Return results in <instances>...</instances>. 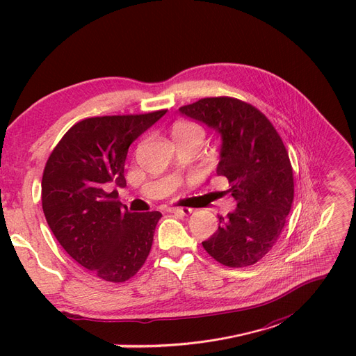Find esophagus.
Masks as SVG:
<instances>
[{
    "label": "esophagus",
    "instance_id": "1",
    "mask_svg": "<svg viewBox=\"0 0 356 356\" xmlns=\"http://www.w3.org/2000/svg\"><path fill=\"white\" fill-rule=\"evenodd\" d=\"M167 211L171 213V214H177V216L186 217V216H189L192 213V209L191 208H181V207H170Z\"/></svg>",
    "mask_w": 356,
    "mask_h": 356
}]
</instances>
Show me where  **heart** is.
I'll return each mask as SVG.
<instances>
[{
  "label": "heart",
  "instance_id": "1",
  "mask_svg": "<svg viewBox=\"0 0 356 356\" xmlns=\"http://www.w3.org/2000/svg\"><path fill=\"white\" fill-rule=\"evenodd\" d=\"M204 127L195 122L180 120L176 122L171 127V136L176 140H186V139H204Z\"/></svg>",
  "mask_w": 356,
  "mask_h": 356
}]
</instances>
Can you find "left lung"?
I'll return each mask as SVG.
<instances>
[{
    "label": "left lung",
    "mask_w": 356,
    "mask_h": 356,
    "mask_svg": "<svg viewBox=\"0 0 356 356\" xmlns=\"http://www.w3.org/2000/svg\"><path fill=\"white\" fill-rule=\"evenodd\" d=\"M179 111L221 138L217 176L229 180L226 192L236 201L202 246L222 266H252L277 242L292 208L293 171L284 143L268 118L241 99L202 98Z\"/></svg>",
    "instance_id": "obj_1"
}]
</instances>
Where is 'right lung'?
<instances>
[{
  "mask_svg": "<svg viewBox=\"0 0 356 356\" xmlns=\"http://www.w3.org/2000/svg\"><path fill=\"white\" fill-rule=\"evenodd\" d=\"M90 117L72 126L48 156L42 209L58 243L97 277L123 283L147 261L161 213H130L124 188L130 143L165 114Z\"/></svg>",
  "mask_w": 356,
  "mask_h": 356,
  "instance_id": "add662e5",
  "label": "right lung"
}]
</instances>
